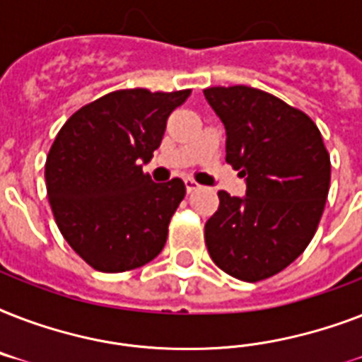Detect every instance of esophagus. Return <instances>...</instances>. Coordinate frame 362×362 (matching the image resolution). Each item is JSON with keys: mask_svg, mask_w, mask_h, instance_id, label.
Returning <instances> with one entry per match:
<instances>
[{"mask_svg": "<svg viewBox=\"0 0 362 362\" xmlns=\"http://www.w3.org/2000/svg\"><path fill=\"white\" fill-rule=\"evenodd\" d=\"M184 184H186V192L187 193H193L195 189H199V184L195 180H192V178H186V180H184Z\"/></svg>", "mask_w": 362, "mask_h": 362, "instance_id": "esophagus-1", "label": "esophagus"}]
</instances>
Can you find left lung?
<instances>
[{
  "mask_svg": "<svg viewBox=\"0 0 362 362\" xmlns=\"http://www.w3.org/2000/svg\"><path fill=\"white\" fill-rule=\"evenodd\" d=\"M226 125V161L246 180V195L220 192L204 226L212 261L244 281L291 264L314 237L325 209L331 158L317 125L281 99L250 86L206 88Z\"/></svg>",
  "mask_w": 362,
  "mask_h": 362,
  "instance_id": "1",
  "label": "left lung"
}]
</instances>
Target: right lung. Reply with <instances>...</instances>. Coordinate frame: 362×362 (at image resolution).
Returning a JSON list of instances; mask_svg holds the SVG:
<instances>
[{
  "mask_svg": "<svg viewBox=\"0 0 362 362\" xmlns=\"http://www.w3.org/2000/svg\"><path fill=\"white\" fill-rule=\"evenodd\" d=\"M187 95L118 90L76 110L59 129L45 165L48 201L65 240L95 270L139 269L163 250L186 186L180 178L156 184L142 165Z\"/></svg>",
  "mask_w": 362,
  "mask_h": 362,
  "instance_id": "add662e5",
  "label": "right lung"
}]
</instances>
